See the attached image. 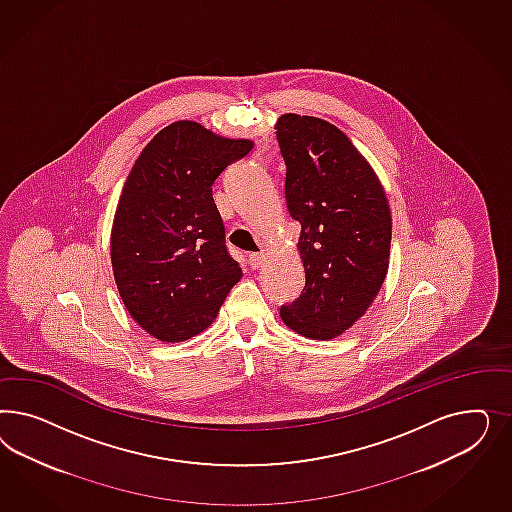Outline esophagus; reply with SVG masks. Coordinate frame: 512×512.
Wrapping results in <instances>:
<instances>
[{
    "instance_id": "esophagus-1",
    "label": "esophagus",
    "mask_w": 512,
    "mask_h": 512,
    "mask_svg": "<svg viewBox=\"0 0 512 512\" xmlns=\"http://www.w3.org/2000/svg\"><path fill=\"white\" fill-rule=\"evenodd\" d=\"M263 261V253H251V255H249V266H251V268H259V266L263 264Z\"/></svg>"
}]
</instances>
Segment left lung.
Wrapping results in <instances>:
<instances>
[{"instance_id":"left-lung-1","label":"left lung","mask_w":512,"mask_h":512,"mask_svg":"<svg viewBox=\"0 0 512 512\" xmlns=\"http://www.w3.org/2000/svg\"><path fill=\"white\" fill-rule=\"evenodd\" d=\"M285 199L300 223L306 285L281 321L310 340H332L372 306L387 278L392 216L387 193L357 146L336 125L281 114Z\"/></svg>"}]
</instances>
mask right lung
<instances>
[{
    "label": "right lung",
    "instance_id": "obj_1",
    "mask_svg": "<svg viewBox=\"0 0 512 512\" xmlns=\"http://www.w3.org/2000/svg\"><path fill=\"white\" fill-rule=\"evenodd\" d=\"M253 140L180 120L161 129L125 180L110 233L116 287L155 340L186 341L214 323L242 270L225 246L212 184Z\"/></svg>",
    "mask_w": 512,
    "mask_h": 512
}]
</instances>
